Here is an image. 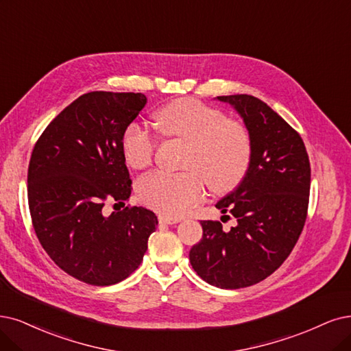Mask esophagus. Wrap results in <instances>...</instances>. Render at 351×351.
<instances>
[{"label": "esophagus", "mask_w": 351, "mask_h": 351, "mask_svg": "<svg viewBox=\"0 0 351 351\" xmlns=\"http://www.w3.org/2000/svg\"><path fill=\"white\" fill-rule=\"evenodd\" d=\"M158 219H159L160 224H169V226L176 224V223L180 221V218H172V217H166V215H159Z\"/></svg>", "instance_id": "1"}]
</instances>
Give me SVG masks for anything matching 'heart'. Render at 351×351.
<instances>
[{
	"label": "heart",
	"mask_w": 351,
	"mask_h": 351,
	"mask_svg": "<svg viewBox=\"0 0 351 351\" xmlns=\"http://www.w3.org/2000/svg\"><path fill=\"white\" fill-rule=\"evenodd\" d=\"M160 133L186 141L182 167L169 173L154 171L137 184L138 199L167 217L185 214L204 193V180L215 193L236 189L252 163V137L244 124L224 119L206 104L182 98L166 104L154 115ZM123 156L133 169L146 167L154 154L156 138L138 123L127 125L121 137Z\"/></svg>",
	"instance_id": "1"
}]
</instances>
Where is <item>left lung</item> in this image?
I'll use <instances>...</instances> for the list:
<instances>
[{
	"label": "left lung",
	"instance_id": "1",
	"mask_svg": "<svg viewBox=\"0 0 351 351\" xmlns=\"http://www.w3.org/2000/svg\"><path fill=\"white\" fill-rule=\"evenodd\" d=\"M217 99L234 107L249 130L252 163L215 205L237 226L224 231L219 221H201L202 240L189 261L206 283L240 289L270 276L295 247L306 219L311 166L301 136L267 104L245 94Z\"/></svg>",
	"mask_w": 351,
	"mask_h": 351
}]
</instances>
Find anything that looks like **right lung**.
Masks as SVG:
<instances>
[{"label":"right lung","mask_w":351,"mask_h":351,"mask_svg":"<svg viewBox=\"0 0 351 351\" xmlns=\"http://www.w3.org/2000/svg\"><path fill=\"white\" fill-rule=\"evenodd\" d=\"M146 102L140 93L84 94L46 127L30 158L27 197L38 241L63 271L95 287L132 275L158 226L143 206L102 211L132 193L121 137Z\"/></svg>","instance_id":"1"}]
</instances>
